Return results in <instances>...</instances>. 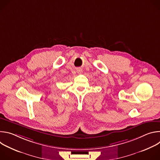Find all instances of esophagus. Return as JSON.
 Segmentation results:
<instances>
[{
	"instance_id": "obj_1",
	"label": "esophagus",
	"mask_w": 160,
	"mask_h": 160,
	"mask_svg": "<svg viewBox=\"0 0 160 160\" xmlns=\"http://www.w3.org/2000/svg\"><path fill=\"white\" fill-rule=\"evenodd\" d=\"M78 72H80V70H78Z\"/></svg>"
}]
</instances>
